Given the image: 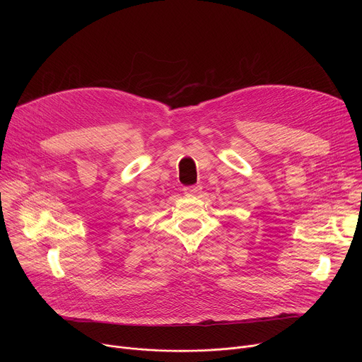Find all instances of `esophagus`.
<instances>
[{
  "label": "esophagus",
  "mask_w": 362,
  "mask_h": 362,
  "mask_svg": "<svg viewBox=\"0 0 362 362\" xmlns=\"http://www.w3.org/2000/svg\"><path fill=\"white\" fill-rule=\"evenodd\" d=\"M183 192H185L186 194H196V193L200 192V186H186V187L183 189Z\"/></svg>",
  "instance_id": "1"
}]
</instances>
